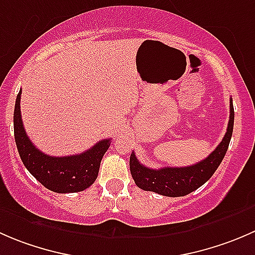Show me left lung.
Returning <instances> with one entry per match:
<instances>
[{
    "label": "left lung",
    "instance_id": "8db88e82",
    "mask_svg": "<svg viewBox=\"0 0 255 255\" xmlns=\"http://www.w3.org/2000/svg\"><path fill=\"white\" fill-rule=\"evenodd\" d=\"M235 123V110H233L232 99L230 100V121H228L227 132L223 137L222 142L217 148L195 165L184 166V168H165L150 169L139 163L132 151L129 158V169L135 185L145 191H153L159 195L169 197H180L190 194L199 189L201 185L213 175L221 161L223 160L230 145L231 137L233 132Z\"/></svg>",
    "mask_w": 255,
    "mask_h": 255
}]
</instances>
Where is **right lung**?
I'll use <instances>...</instances> for the list:
<instances>
[{"mask_svg":"<svg viewBox=\"0 0 255 255\" xmlns=\"http://www.w3.org/2000/svg\"><path fill=\"white\" fill-rule=\"evenodd\" d=\"M20 94L17 95L14 106V139L18 153L30 174L50 191L59 194L84 191L91 186L99 175L102 156L111 140L102 139L89 150L68 156H51L40 151L28 138L20 116Z\"/></svg>","mask_w":255,"mask_h":255,"instance_id":"add662e5","label":"right lung"}]
</instances>
